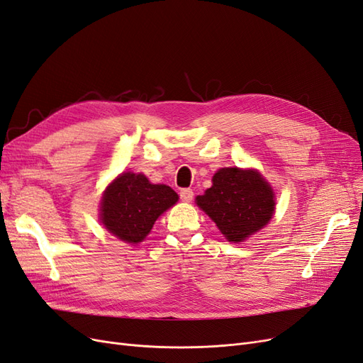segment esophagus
<instances>
[{"label": "esophagus", "instance_id": "obj_1", "mask_svg": "<svg viewBox=\"0 0 363 363\" xmlns=\"http://www.w3.org/2000/svg\"><path fill=\"white\" fill-rule=\"evenodd\" d=\"M193 196H194V193L190 189H184V190L179 191V197H181L182 202H191Z\"/></svg>", "mask_w": 363, "mask_h": 363}]
</instances>
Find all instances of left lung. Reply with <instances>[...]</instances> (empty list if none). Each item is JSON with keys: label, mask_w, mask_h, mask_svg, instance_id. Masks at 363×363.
Returning <instances> with one entry per match:
<instances>
[{"label": "left lung", "mask_w": 363, "mask_h": 363, "mask_svg": "<svg viewBox=\"0 0 363 363\" xmlns=\"http://www.w3.org/2000/svg\"><path fill=\"white\" fill-rule=\"evenodd\" d=\"M197 205L230 242H242L272 218L275 202L271 185L256 170L220 169L212 186L197 196Z\"/></svg>", "instance_id": "obj_1"}]
</instances>
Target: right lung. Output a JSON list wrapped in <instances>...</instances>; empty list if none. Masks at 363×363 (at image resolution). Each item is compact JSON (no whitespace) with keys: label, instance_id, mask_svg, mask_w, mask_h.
<instances>
[{"label":"right lung","instance_id":"right-lung-1","mask_svg":"<svg viewBox=\"0 0 363 363\" xmlns=\"http://www.w3.org/2000/svg\"><path fill=\"white\" fill-rule=\"evenodd\" d=\"M178 202L167 185H154L142 173H123L104 191L101 221L116 238L138 244L151 232L155 220Z\"/></svg>","mask_w":363,"mask_h":363}]
</instances>
